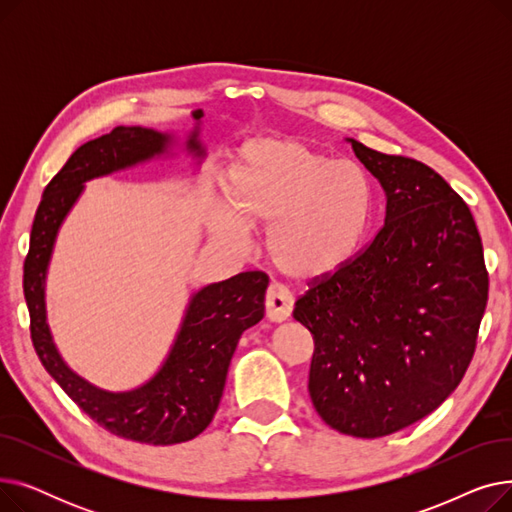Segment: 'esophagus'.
Masks as SVG:
<instances>
[{
    "label": "esophagus",
    "instance_id": "34e87169",
    "mask_svg": "<svg viewBox=\"0 0 512 512\" xmlns=\"http://www.w3.org/2000/svg\"><path fill=\"white\" fill-rule=\"evenodd\" d=\"M292 305H294L292 294L284 286L270 284V288H267V294H265V315H267V319L280 324V321L290 317Z\"/></svg>",
    "mask_w": 512,
    "mask_h": 512
}]
</instances>
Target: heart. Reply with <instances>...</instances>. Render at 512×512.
I'll return each mask as SVG.
<instances>
[{
  "label": "heart",
  "mask_w": 512,
  "mask_h": 512,
  "mask_svg": "<svg viewBox=\"0 0 512 512\" xmlns=\"http://www.w3.org/2000/svg\"><path fill=\"white\" fill-rule=\"evenodd\" d=\"M224 197L213 234L245 247L249 230L267 226V257L284 276L305 282L342 270L357 255L371 218L365 170L294 141L251 145L230 166Z\"/></svg>",
  "instance_id": "heart-1"
}]
</instances>
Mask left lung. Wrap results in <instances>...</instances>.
<instances>
[{"instance_id": "1", "label": "left lung", "mask_w": 512, "mask_h": 512, "mask_svg": "<svg viewBox=\"0 0 512 512\" xmlns=\"http://www.w3.org/2000/svg\"><path fill=\"white\" fill-rule=\"evenodd\" d=\"M386 193L367 249L311 282L294 319L313 334L317 415L382 438L436 411L461 384L488 303L483 247L467 203L429 166L348 139Z\"/></svg>"}]
</instances>
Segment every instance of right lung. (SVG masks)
<instances>
[{
  "label": "right lung",
  "mask_w": 512,
  "mask_h": 512,
  "mask_svg": "<svg viewBox=\"0 0 512 512\" xmlns=\"http://www.w3.org/2000/svg\"><path fill=\"white\" fill-rule=\"evenodd\" d=\"M193 118L199 122L203 112H193ZM197 137L199 128L188 137L186 149L195 157H203L205 151ZM170 143V134L153 128L118 126L110 134L80 145L45 186L35 213L22 282L33 346L47 373L80 411L107 432L153 446L188 442L211 423L238 338L263 317L270 278L263 272H242L197 290L188 301L164 365L149 382L128 392L101 390L64 363L47 326L45 278L60 226L85 191V182L164 155Z\"/></svg>",
  "instance_id": "1"
}]
</instances>
